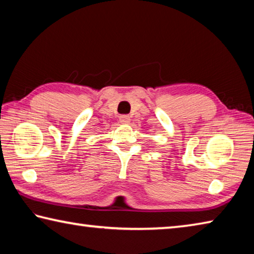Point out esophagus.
<instances>
[{"label": "esophagus", "instance_id": "1", "mask_svg": "<svg viewBox=\"0 0 254 254\" xmlns=\"http://www.w3.org/2000/svg\"><path fill=\"white\" fill-rule=\"evenodd\" d=\"M119 120H120V123H123V124H128L130 122V117L128 115H122L119 117Z\"/></svg>", "mask_w": 254, "mask_h": 254}]
</instances>
